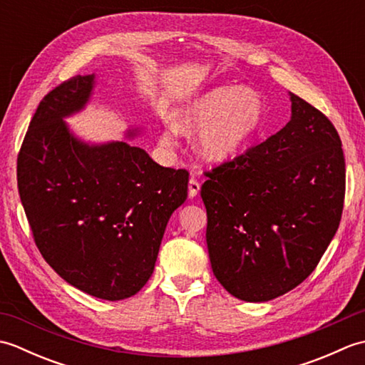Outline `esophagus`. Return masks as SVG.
Listing matches in <instances>:
<instances>
[{"label": "esophagus", "instance_id": "esophagus-1", "mask_svg": "<svg viewBox=\"0 0 365 365\" xmlns=\"http://www.w3.org/2000/svg\"><path fill=\"white\" fill-rule=\"evenodd\" d=\"M199 190H200V183L196 180L195 177H191L188 182V196L196 197L199 195Z\"/></svg>", "mask_w": 365, "mask_h": 365}]
</instances>
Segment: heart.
Segmentation results:
<instances>
[{
  "mask_svg": "<svg viewBox=\"0 0 365 365\" xmlns=\"http://www.w3.org/2000/svg\"><path fill=\"white\" fill-rule=\"evenodd\" d=\"M263 120V100L250 88L220 86L205 92L178 114L177 128L195 133L200 128L197 150L210 161H224L235 155L257 133ZM168 127L161 144L174 147L178 131Z\"/></svg>",
  "mask_w": 365,
  "mask_h": 365,
  "instance_id": "heart-1",
  "label": "heart"
}]
</instances>
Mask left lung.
<instances>
[{
    "mask_svg": "<svg viewBox=\"0 0 365 365\" xmlns=\"http://www.w3.org/2000/svg\"><path fill=\"white\" fill-rule=\"evenodd\" d=\"M292 119L267 141L205 173L213 274L235 298L263 302L299 285L339 229L345 157L322 111L290 94Z\"/></svg>",
    "mask_w": 365,
    "mask_h": 365,
    "instance_id": "8db88e82",
    "label": "left lung"
}]
</instances>
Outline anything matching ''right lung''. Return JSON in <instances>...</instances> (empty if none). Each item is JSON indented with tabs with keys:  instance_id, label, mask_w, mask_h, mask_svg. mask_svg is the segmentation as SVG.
<instances>
[{
	"instance_id": "add662e5",
	"label": "right lung",
	"mask_w": 365,
	"mask_h": 365,
	"mask_svg": "<svg viewBox=\"0 0 365 365\" xmlns=\"http://www.w3.org/2000/svg\"><path fill=\"white\" fill-rule=\"evenodd\" d=\"M92 88L94 75H78L42 98L19 152L17 183L46 263L78 290L119 301L152 276L166 224L188 196V170L163 168L123 141L76 139L63 119L83 110Z\"/></svg>"
}]
</instances>
